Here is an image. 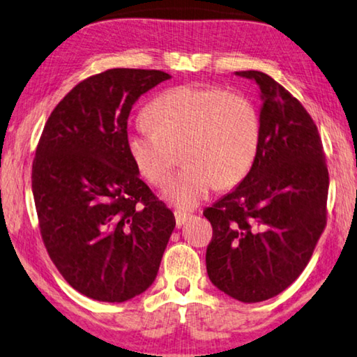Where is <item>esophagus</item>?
Here are the masks:
<instances>
[{
	"label": "esophagus",
	"mask_w": 357,
	"mask_h": 357,
	"mask_svg": "<svg viewBox=\"0 0 357 357\" xmlns=\"http://www.w3.org/2000/svg\"><path fill=\"white\" fill-rule=\"evenodd\" d=\"M174 215H175V225H177V227H182L190 218V213L180 212V210H175Z\"/></svg>",
	"instance_id": "esophagus-1"
}]
</instances>
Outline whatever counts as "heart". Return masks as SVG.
Segmentation results:
<instances>
[{"label": "heart", "mask_w": 357, "mask_h": 357, "mask_svg": "<svg viewBox=\"0 0 357 357\" xmlns=\"http://www.w3.org/2000/svg\"><path fill=\"white\" fill-rule=\"evenodd\" d=\"M149 128L126 134V149L139 174L162 186L180 151L183 169L167 183L165 197L192 208L215 185L232 188L247 177L261 144V115L243 93L220 86L182 85L162 91L144 112Z\"/></svg>", "instance_id": "obj_1"}]
</instances>
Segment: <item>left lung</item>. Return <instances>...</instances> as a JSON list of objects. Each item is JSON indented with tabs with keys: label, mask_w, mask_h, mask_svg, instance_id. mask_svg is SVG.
<instances>
[{
	"label": "left lung",
	"mask_w": 357,
	"mask_h": 357,
	"mask_svg": "<svg viewBox=\"0 0 357 357\" xmlns=\"http://www.w3.org/2000/svg\"><path fill=\"white\" fill-rule=\"evenodd\" d=\"M261 89V144L236 190L204 210L213 229L210 282L234 299H271L301 275L327 221L329 172L318 128L271 75L238 71Z\"/></svg>",
	"instance_id": "8db88e82"
}]
</instances>
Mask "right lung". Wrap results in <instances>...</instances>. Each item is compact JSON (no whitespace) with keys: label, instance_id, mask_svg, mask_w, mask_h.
Masks as SVG:
<instances>
[{"label":"right lung","instance_id":"add662e5","mask_svg":"<svg viewBox=\"0 0 357 357\" xmlns=\"http://www.w3.org/2000/svg\"><path fill=\"white\" fill-rule=\"evenodd\" d=\"M167 79L128 68L91 75L56 104L40 134L31 172L40 237L63 278L90 299L144 293L175 227L126 149L134 102Z\"/></svg>","mask_w":357,"mask_h":357}]
</instances>
